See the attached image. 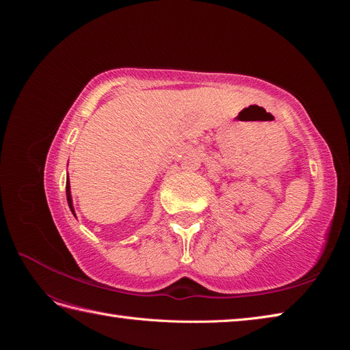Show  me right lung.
Here are the masks:
<instances>
[{
  "mask_svg": "<svg viewBox=\"0 0 350 350\" xmlns=\"http://www.w3.org/2000/svg\"><path fill=\"white\" fill-rule=\"evenodd\" d=\"M66 191H67V201H68V206H70V208H71V211H72V215H74V207H72L71 194H70V181H68V176H67V185H66ZM74 216H76V215H74Z\"/></svg>",
  "mask_w": 350,
  "mask_h": 350,
  "instance_id": "right-lung-1",
  "label": "right lung"
}]
</instances>
